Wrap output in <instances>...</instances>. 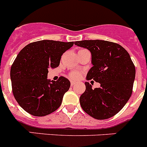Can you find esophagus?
Instances as JSON below:
<instances>
[{"instance_id":"1","label":"esophagus","mask_w":147,"mask_h":147,"mask_svg":"<svg viewBox=\"0 0 147 147\" xmlns=\"http://www.w3.org/2000/svg\"><path fill=\"white\" fill-rule=\"evenodd\" d=\"M75 84H76V82H75V81H71V86H74Z\"/></svg>"}]
</instances>
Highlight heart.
Instances as JSON below:
<instances>
[{
  "mask_svg": "<svg viewBox=\"0 0 147 147\" xmlns=\"http://www.w3.org/2000/svg\"><path fill=\"white\" fill-rule=\"evenodd\" d=\"M83 50H85V49H80L79 51H83ZM81 75H82L81 71H73L69 74V77L71 78V79H73V80H77V79H79V78L81 76Z\"/></svg>",
  "mask_w": 147,
  "mask_h": 147,
  "instance_id": "obj_1",
  "label": "heart"
}]
</instances>
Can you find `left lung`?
Here are the masks:
<instances>
[{
  "instance_id": "1",
  "label": "left lung",
  "mask_w": 147,
  "mask_h": 147,
  "mask_svg": "<svg viewBox=\"0 0 147 147\" xmlns=\"http://www.w3.org/2000/svg\"><path fill=\"white\" fill-rule=\"evenodd\" d=\"M75 45L90 51L93 67L87 80H93L101 87L92 89L85 82V91L80 98L86 113L98 120L113 117L124 107L132 93L136 67L129 53L121 45L99 40L76 41Z\"/></svg>"
}]
</instances>
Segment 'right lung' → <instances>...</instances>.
I'll return each mask as SVG.
<instances>
[{
	"label": "right lung",
	"instance_id": "1",
	"mask_svg": "<svg viewBox=\"0 0 147 147\" xmlns=\"http://www.w3.org/2000/svg\"><path fill=\"white\" fill-rule=\"evenodd\" d=\"M73 45L40 40L26 45L18 54L10 71L11 88L16 101L27 113L40 117L59 108L71 82L64 76L49 80V68L58 67L63 53Z\"/></svg>",
	"mask_w": 147,
	"mask_h": 147
}]
</instances>
